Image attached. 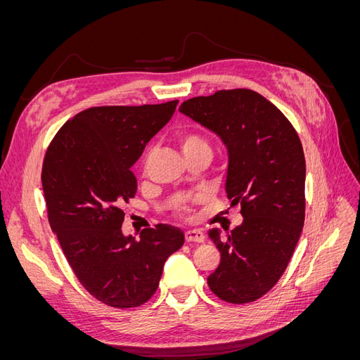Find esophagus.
I'll return each mask as SVG.
<instances>
[{
    "instance_id": "34e87169",
    "label": "esophagus",
    "mask_w": 360,
    "mask_h": 360,
    "mask_svg": "<svg viewBox=\"0 0 360 360\" xmlns=\"http://www.w3.org/2000/svg\"><path fill=\"white\" fill-rule=\"evenodd\" d=\"M184 237H186V242H197V243L204 242V238H205L202 230H198V228L188 230L186 233H184Z\"/></svg>"
}]
</instances>
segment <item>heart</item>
I'll list each match as a JSON object with an SVG mask.
<instances>
[{"label":"heart","instance_id":"obj_1","mask_svg":"<svg viewBox=\"0 0 360 360\" xmlns=\"http://www.w3.org/2000/svg\"><path fill=\"white\" fill-rule=\"evenodd\" d=\"M177 143L183 151V155L186 156V159L202 153V151H212L210 146L207 141L195 132H180L177 134ZM183 210H186V205L181 207Z\"/></svg>","mask_w":360,"mask_h":360}]
</instances>
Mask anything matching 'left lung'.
<instances>
[{
  "label": "left lung",
  "instance_id": "left-lung-1",
  "mask_svg": "<svg viewBox=\"0 0 360 360\" xmlns=\"http://www.w3.org/2000/svg\"><path fill=\"white\" fill-rule=\"evenodd\" d=\"M180 112L225 144V191L231 205L242 207L243 222L225 237L209 231L221 263L207 284L225 302H254L284 274L303 228L307 167L299 135L274 103L248 89L193 97Z\"/></svg>",
  "mask_w": 360,
  "mask_h": 360
}]
</instances>
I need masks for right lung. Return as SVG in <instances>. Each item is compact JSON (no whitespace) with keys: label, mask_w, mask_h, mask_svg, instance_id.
Listing matches in <instances>:
<instances>
[{"label":"right lung","mask_w":360,"mask_h":360,"mask_svg":"<svg viewBox=\"0 0 360 360\" xmlns=\"http://www.w3.org/2000/svg\"><path fill=\"white\" fill-rule=\"evenodd\" d=\"M179 101L97 106L76 114L49 144L41 168L48 219L76 278L112 308H135L159 287L167 258L184 243L176 226L124 236L123 204L136 193L130 171Z\"/></svg>","instance_id":"add662e5"}]
</instances>
